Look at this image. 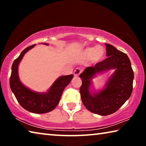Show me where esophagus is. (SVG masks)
I'll return each instance as SVG.
<instances>
[{
  "label": "esophagus",
  "instance_id": "34e87169",
  "mask_svg": "<svg viewBox=\"0 0 146 146\" xmlns=\"http://www.w3.org/2000/svg\"><path fill=\"white\" fill-rule=\"evenodd\" d=\"M82 72V69L77 68H76L75 70H74L73 74H74V75H75V76H78Z\"/></svg>",
  "mask_w": 146,
  "mask_h": 146
}]
</instances>
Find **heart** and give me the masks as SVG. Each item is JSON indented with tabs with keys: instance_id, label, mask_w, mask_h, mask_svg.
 Here are the masks:
<instances>
[{
	"instance_id": "obj_1",
	"label": "heart",
	"mask_w": 146,
	"mask_h": 146,
	"mask_svg": "<svg viewBox=\"0 0 146 146\" xmlns=\"http://www.w3.org/2000/svg\"><path fill=\"white\" fill-rule=\"evenodd\" d=\"M84 58L86 59H91L98 62L104 58L106 55V50L104 48L100 46H95L93 47H88L85 48L81 53Z\"/></svg>"
}]
</instances>
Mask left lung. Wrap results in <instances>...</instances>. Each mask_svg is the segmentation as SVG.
Returning <instances> with one entry per match:
<instances>
[{"label":"left lung","mask_w":146,"mask_h":146,"mask_svg":"<svg viewBox=\"0 0 146 146\" xmlns=\"http://www.w3.org/2000/svg\"><path fill=\"white\" fill-rule=\"evenodd\" d=\"M106 46L108 58L86 68L80 75L82 84L80 88L81 99L90 111L101 116L115 113L129 99L133 91L134 73L126 54L109 44ZM111 69L115 71L102 90L93 91L92 79Z\"/></svg>","instance_id":"left-lung-1"}]
</instances>
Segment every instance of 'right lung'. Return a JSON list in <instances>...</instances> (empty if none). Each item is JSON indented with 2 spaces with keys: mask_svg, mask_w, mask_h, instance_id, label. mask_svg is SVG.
<instances>
[{
  "mask_svg": "<svg viewBox=\"0 0 146 146\" xmlns=\"http://www.w3.org/2000/svg\"><path fill=\"white\" fill-rule=\"evenodd\" d=\"M42 44L49 45L47 43ZM35 45L34 44L24 49L19 57L14 60L11 67L9 86L15 97L22 107L31 113L42 114L50 112L56 107L60 102L64 90L70 83L73 75L60 76L46 92H36L24 86L20 80L19 76V65L24 55Z\"/></svg>",
  "mask_w": 146,
  "mask_h": 146,
  "instance_id": "add662e5",
  "label": "right lung"
}]
</instances>
